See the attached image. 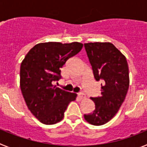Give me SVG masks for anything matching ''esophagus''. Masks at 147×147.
<instances>
[{
    "mask_svg": "<svg viewBox=\"0 0 147 147\" xmlns=\"http://www.w3.org/2000/svg\"><path fill=\"white\" fill-rule=\"evenodd\" d=\"M78 96H79V98L80 99H83V98H85L86 97V96H85V94L84 93H78Z\"/></svg>",
    "mask_w": 147,
    "mask_h": 147,
    "instance_id": "obj_1",
    "label": "esophagus"
}]
</instances>
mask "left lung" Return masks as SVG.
I'll use <instances>...</instances> for the list:
<instances>
[{
  "instance_id": "obj_1",
  "label": "left lung",
  "mask_w": 147,
  "mask_h": 147,
  "mask_svg": "<svg viewBox=\"0 0 147 147\" xmlns=\"http://www.w3.org/2000/svg\"><path fill=\"white\" fill-rule=\"evenodd\" d=\"M85 49L96 81H102L101 96L90 97L93 113L85 119L95 126L106 124L119 111L129 88V68L126 57L110 42L85 43Z\"/></svg>"
}]
</instances>
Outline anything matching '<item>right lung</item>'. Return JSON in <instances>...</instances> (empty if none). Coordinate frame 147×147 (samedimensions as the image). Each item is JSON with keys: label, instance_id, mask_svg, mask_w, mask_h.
<instances>
[{"label": "right lung", "instance_id": "1", "mask_svg": "<svg viewBox=\"0 0 147 147\" xmlns=\"http://www.w3.org/2000/svg\"><path fill=\"white\" fill-rule=\"evenodd\" d=\"M83 44L49 42L34 45L20 65V89L27 107L41 123L54 124L76 94L54 86L61 79L60 68L66 61L80 52Z\"/></svg>", "mask_w": 147, "mask_h": 147}]
</instances>
